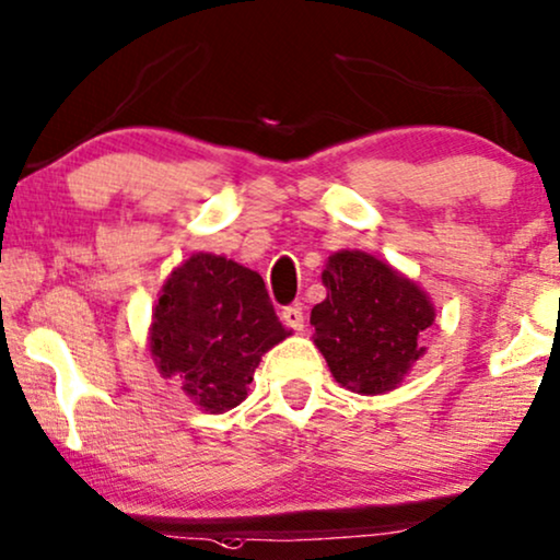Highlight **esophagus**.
I'll return each instance as SVG.
<instances>
[{"label": "esophagus", "instance_id": "esophagus-1", "mask_svg": "<svg viewBox=\"0 0 560 560\" xmlns=\"http://www.w3.org/2000/svg\"><path fill=\"white\" fill-rule=\"evenodd\" d=\"M282 322H285L290 329L303 331V326H306V316H303L301 303H293V306L282 308Z\"/></svg>", "mask_w": 560, "mask_h": 560}]
</instances>
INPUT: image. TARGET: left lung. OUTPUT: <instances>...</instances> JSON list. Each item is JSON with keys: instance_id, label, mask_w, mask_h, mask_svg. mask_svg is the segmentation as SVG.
<instances>
[{"instance_id": "left-lung-1", "label": "left lung", "mask_w": 560, "mask_h": 560, "mask_svg": "<svg viewBox=\"0 0 560 560\" xmlns=\"http://www.w3.org/2000/svg\"><path fill=\"white\" fill-rule=\"evenodd\" d=\"M326 298L311 311L314 345L334 381L362 396L388 394L427 347L434 303L422 288L375 254L334 252L322 272Z\"/></svg>"}]
</instances>
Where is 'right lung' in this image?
Here are the masks:
<instances>
[{
    "label": "right lung",
    "mask_w": 560,
    "mask_h": 560,
    "mask_svg": "<svg viewBox=\"0 0 560 560\" xmlns=\"http://www.w3.org/2000/svg\"><path fill=\"white\" fill-rule=\"evenodd\" d=\"M285 337L290 329L275 314L259 272L198 252L159 290L149 352L162 377L177 375L200 411L223 413L244 401L262 354Z\"/></svg>",
    "instance_id": "obj_1"
}]
</instances>
